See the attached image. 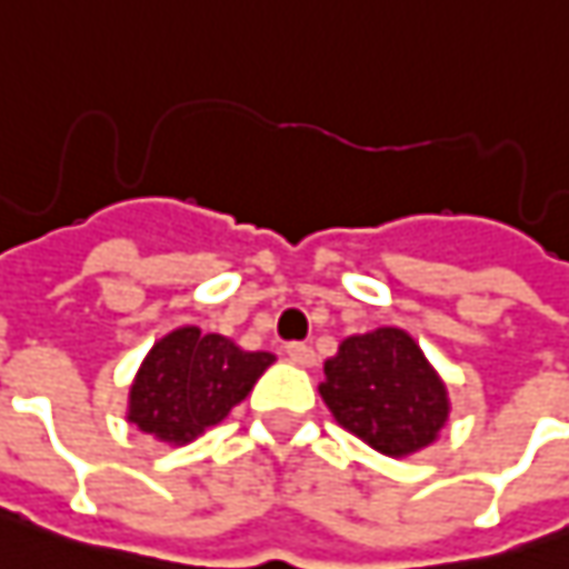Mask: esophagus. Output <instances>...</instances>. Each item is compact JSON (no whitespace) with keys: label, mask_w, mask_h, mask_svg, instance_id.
Returning a JSON list of instances; mask_svg holds the SVG:
<instances>
[{"label":"esophagus","mask_w":569,"mask_h":569,"mask_svg":"<svg viewBox=\"0 0 569 569\" xmlns=\"http://www.w3.org/2000/svg\"><path fill=\"white\" fill-rule=\"evenodd\" d=\"M284 351H288V358H291L297 367H313V363H317V351H313L310 345H303V341L284 345Z\"/></svg>","instance_id":"34e87169"}]
</instances>
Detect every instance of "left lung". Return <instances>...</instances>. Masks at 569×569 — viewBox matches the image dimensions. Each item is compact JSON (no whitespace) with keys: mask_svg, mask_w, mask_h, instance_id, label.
Segmentation results:
<instances>
[{"mask_svg":"<svg viewBox=\"0 0 569 569\" xmlns=\"http://www.w3.org/2000/svg\"><path fill=\"white\" fill-rule=\"evenodd\" d=\"M322 373L319 396L332 418L382 456L421 452L447 425V382L405 329L348 336Z\"/></svg>","mask_w":569,"mask_h":569,"instance_id":"8db88e82","label":"left lung"}]
</instances>
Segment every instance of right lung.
Masks as SVG:
<instances>
[{
  "mask_svg": "<svg viewBox=\"0 0 569 569\" xmlns=\"http://www.w3.org/2000/svg\"><path fill=\"white\" fill-rule=\"evenodd\" d=\"M272 363V351H243L228 336L180 326L154 341L139 363L126 421L167 447H187L221 425Z\"/></svg>",
  "mask_w": 569,
  "mask_h": 569,
  "instance_id": "obj_1",
  "label": "right lung"
}]
</instances>
